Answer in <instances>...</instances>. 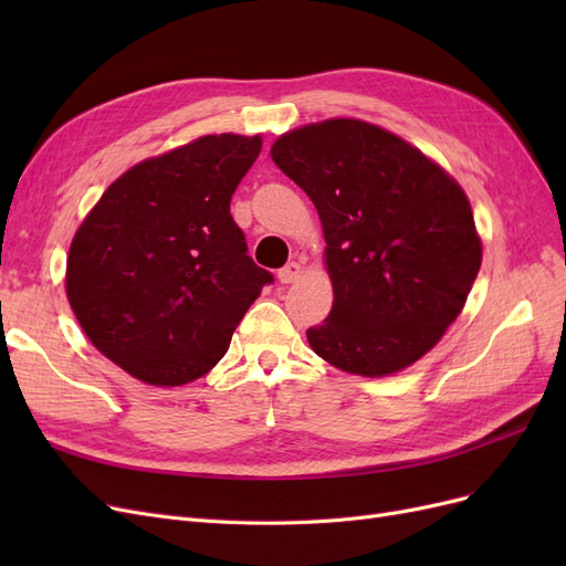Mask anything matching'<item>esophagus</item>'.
<instances>
[{
	"label": "esophagus",
	"instance_id": "esophagus-1",
	"mask_svg": "<svg viewBox=\"0 0 566 566\" xmlns=\"http://www.w3.org/2000/svg\"><path fill=\"white\" fill-rule=\"evenodd\" d=\"M302 276V266L297 264V262H290V264H285L281 271H279V281L281 283H295L297 279Z\"/></svg>",
	"mask_w": 566,
	"mask_h": 566
}]
</instances>
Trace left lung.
<instances>
[{
    "label": "left lung",
    "mask_w": 566,
    "mask_h": 566,
    "mask_svg": "<svg viewBox=\"0 0 566 566\" xmlns=\"http://www.w3.org/2000/svg\"><path fill=\"white\" fill-rule=\"evenodd\" d=\"M271 158L316 205L333 310L306 331L347 373L416 364L458 318L482 266L468 196L382 127L335 117L283 134Z\"/></svg>",
    "instance_id": "left-lung-1"
}]
</instances>
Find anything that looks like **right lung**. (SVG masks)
<instances>
[{
  "label": "right lung",
  "mask_w": 566,
  "mask_h": 566,
  "mask_svg": "<svg viewBox=\"0 0 566 566\" xmlns=\"http://www.w3.org/2000/svg\"><path fill=\"white\" fill-rule=\"evenodd\" d=\"M260 150V136H200L127 169L77 229L67 302L92 345L136 380L200 378L273 283L229 210Z\"/></svg>",
  "instance_id": "right-lung-1"
}]
</instances>
